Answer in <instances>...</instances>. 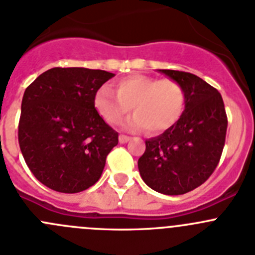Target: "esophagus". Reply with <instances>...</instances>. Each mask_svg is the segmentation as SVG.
Listing matches in <instances>:
<instances>
[{
    "label": "esophagus",
    "mask_w": 255,
    "mask_h": 255,
    "mask_svg": "<svg viewBox=\"0 0 255 255\" xmlns=\"http://www.w3.org/2000/svg\"><path fill=\"white\" fill-rule=\"evenodd\" d=\"M129 140H130V137H129V136H126V135H120V136H119V141H120L121 144L128 143Z\"/></svg>",
    "instance_id": "34e87169"
}]
</instances>
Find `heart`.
Listing matches in <instances>:
<instances>
[{
	"instance_id": "heart-1",
	"label": "heart",
	"mask_w": 255,
	"mask_h": 255,
	"mask_svg": "<svg viewBox=\"0 0 255 255\" xmlns=\"http://www.w3.org/2000/svg\"><path fill=\"white\" fill-rule=\"evenodd\" d=\"M186 96L173 79H158L132 74L116 83V92L102 86L93 97L96 111L106 123L119 124L130 109L135 115L125 124L129 130L145 128L149 132H162L174 125L183 114Z\"/></svg>"
}]
</instances>
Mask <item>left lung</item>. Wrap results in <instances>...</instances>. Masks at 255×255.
I'll return each mask as SVG.
<instances>
[{"mask_svg": "<svg viewBox=\"0 0 255 255\" xmlns=\"http://www.w3.org/2000/svg\"><path fill=\"white\" fill-rule=\"evenodd\" d=\"M184 91V111L159 136L145 140L137 160L140 176L151 190L183 195L204 183L218 167L225 144L228 118L216 88L192 73L158 69Z\"/></svg>", "mask_w": 255, "mask_h": 255, "instance_id": "1", "label": "left lung"}]
</instances>
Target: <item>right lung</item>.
Instances as JSON below:
<instances>
[{
	"instance_id": "right-lung-1",
	"label": "right lung",
	"mask_w": 255,
	"mask_h": 255,
	"mask_svg": "<svg viewBox=\"0 0 255 255\" xmlns=\"http://www.w3.org/2000/svg\"><path fill=\"white\" fill-rule=\"evenodd\" d=\"M114 76L79 67L51 68L25 90L18 144L32 174L51 190L81 192L101 177L119 134L96 111L93 97Z\"/></svg>"
}]
</instances>
